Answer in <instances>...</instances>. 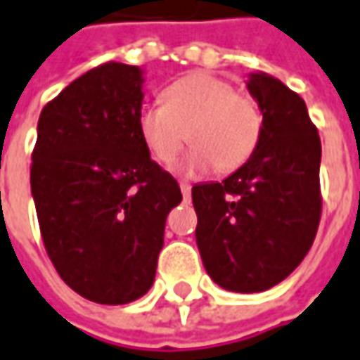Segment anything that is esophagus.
<instances>
[{
    "label": "esophagus",
    "instance_id": "1",
    "mask_svg": "<svg viewBox=\"0 0 360 360\" xmlns=\"http://www.w3.org/2000/svg\"><path fill=\"white\" fill-rule=\"evenodd\" d=\"M179 187H181V193H183V197H185V199H189V197H191V185H189V183H181Z\"/></svg>",
    "mask_w": 360,
    "mask_h": 360
}]
</instances>
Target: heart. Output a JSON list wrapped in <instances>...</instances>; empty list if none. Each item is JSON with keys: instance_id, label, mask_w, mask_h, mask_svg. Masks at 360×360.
I'll return each mask as SVG.
<instances>
[{"instance_id": "1", "label": "heart", "mask_w": 360, "mask_h": 360, "mask_svg": "<svg viewBox=\"0 0 360 360\" xmlns=\"http://www.w3.org/2000/svg\"><path fill=\"white\" fill-rule=\"evenodd\" d=\"M137 131L161 165L175 161L189 131L195 147L181 161V173L203 175L215 167L229 173L253 155L263 133V113L251 95L235 91L227 79L195 71L165 87L161 105L141 107Z\"/></svg>"}]
</instances>
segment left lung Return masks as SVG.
<instances>
[{"label":"left lung","instance_id":"1","mask_svg":"<svg viewBox=\"0 0 360 360\" xmlns=\"http://www.w3.org/2000/svg\"><path fill=\"white\" fill-rule=\"evenodd\" d=\"M247 89L263 113L253 155L225 181L191 189L205 271L233 292H261L287 279L321 219V139L304 101L263 71L249 75Z\"/></svg>","mask_w":360,"mask_h":360}]
</instances>
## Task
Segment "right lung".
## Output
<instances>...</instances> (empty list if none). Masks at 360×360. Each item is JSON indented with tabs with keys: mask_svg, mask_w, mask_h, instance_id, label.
Returning a JSON list of instances; mask_svg holds the SVG:
<instances>
[{
	"mask_svg": "<svg viewBox=\"0 0 360 360\" xmlns=\"http://www.w3.org/2000/svg\"><path fill=\"white\" fill-rule=\"evenodd\" d=\"M143 71L103 63L44 107L32 195L59 277L99 304H125L155 281L165 219L183 199L145 149Z\"/></svg>",
	"mask_w": 360,
	"mask_h": 360,
	"instance_id": "1",
	"label": "right lung"
}]
</instances>
